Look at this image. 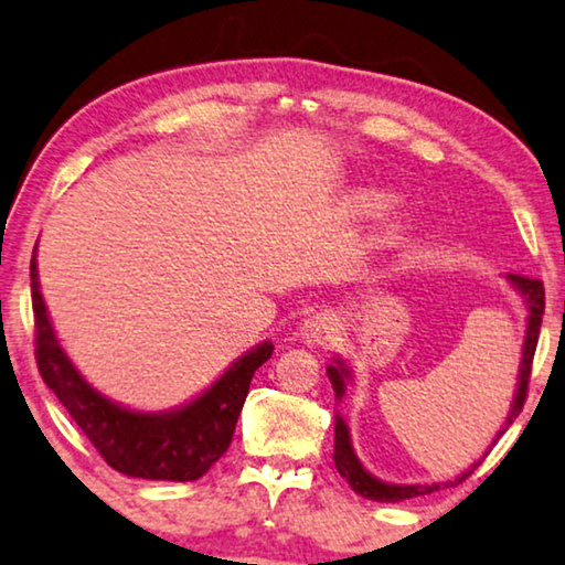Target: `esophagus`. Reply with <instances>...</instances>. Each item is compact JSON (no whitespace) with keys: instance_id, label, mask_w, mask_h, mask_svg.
I'll return each instance as SVG.
<instances>
[{"instance_id":"esophagus-1","label":"esophagus","mask_w":565,"mask_h":565,"mask_svg":"<svg viewBox=\"0 0 565 565\" xmlns=\"http://www.w3.org/2000/svg\"><path fill=\"white\" fill-rule=\"evenodd\" d=\"M335 333L338 323L331 312H316V316H310L306 323H302V338H306L308 343H326L331 341Z\"/></svg>"}]
</instances>
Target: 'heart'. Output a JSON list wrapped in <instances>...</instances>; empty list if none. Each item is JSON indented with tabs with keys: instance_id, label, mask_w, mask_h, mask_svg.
I'll use <instances>...</instances> for the list:
<instances>
[{
	"instance_id": "obj_1",
	"label": "heart",
	"mask_w": 565,
	"mask_h": 565,
	"mask_svg": "<svg viewBox=\"0 0 565 565\" xmlns=\"http://www.w3.org/2000/svg\"><path fill=\"white\" fill-rule=\"evenodd\" d=\"M394 204H396V196L394 194L376 192V189H373V192H366V194L359 196V210L363 214H381V212L392 210Z\"/></svg>"
}]
</instances>
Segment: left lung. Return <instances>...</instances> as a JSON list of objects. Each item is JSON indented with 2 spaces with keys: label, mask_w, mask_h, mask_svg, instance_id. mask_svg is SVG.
Segmentation results:
<instances>
[{
  "label": "left lung",
  "mask_w": 565,
  "mask_h": 565,
  "mask_svg": "<svg viewBox=\"0 0 565 565\" xmlns=\"http://www.w3.org/2000/svg\"><path fill=\"white\" fill-rule=\"evenodd\" d=\"M508 280L513 282L515 288L527 298V312H531V316H527V333H525V345H523V361H520L515 402H513V409H510V416L505 422V429L515 422V416L523 412V404H525V396H527V381H531V371H533V355H535V345H537V333H541L543 310H545V290H543L541 280H533V277H525V275H513V273L508 275ZM345 376H349V371L341 366V361H338V366H328V379H331L333 392H335L338 398L343 396V379ZM505 429L498 434V439L502 437V434H505ZM498 439H494V441H498ZM333 459H335L338 472H341L345 480H349L353 492H359L361 498H369V500H376V502H398V500L419 498V494L437 492L441 484H452V482H441V484H388V482L376 480V477L363 470L359 457L353 455L349 427H345V422L338 414H335V452H333ZM475 467H472V470H475ZM470 472H465L457 482H462Z\"/></svg>",
  "instance_id": "left-lung-1"
}]
</instances>
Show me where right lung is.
I'll use <instances>...</instances> for the list:
<instances>
[{
    "mask_svg": "<svg viewBox=\"0 0 565 565\" xmlns=\"http://www.w3.org/2000/svg\"><path fill=\"white\" fill-rule=\"evenodd\" d=\"M32 312H34V359L40 376L55 392L60 404L73 416L98 455L113 470L143 480L189 482L199 480L227 452L237 416L245 406L249 381L273 355V343H259L214 381L212 388L167 414L128 412L93 392L60 349L47 318L38 282V263H30Z\"/></svg>",
    "mask_w": 565,
    "mask_h": 565,
    "instance_id": "obj_1",
    "label": "right lung"
}]
</instances>
